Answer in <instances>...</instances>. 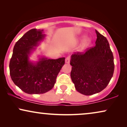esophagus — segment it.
<instances>
[{
    "label": "esophagus",
    "mask_w": 127,
    "mask_h": 127,
    "mask_svg": "<svg viewBox=\"0 0 127 127\" xmlns=\"http://www.w3.org/2000/svg\"><path fill=\"white\" fill-rule=\"evenodd\" d=\"M70 58L69 57H67L65 59V63L66 64H69V62H70Z\"/></svg>",
    "instance_id": "1"
}]
</instances>
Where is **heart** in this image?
Returning a JSON list of instances; mask_svg holds the SVG:
<instances>
[{
  "mask_svg": "<svg viewBox=\"0 0 127 127\" xmlns=\"http://www.w3.org/2000/svg\"><path fill=\"white\" fill-rule=\"evenodd\" d=\"M91 43V39H89V38H86V39H84V41H83V47L85 48L88 46H89V44Z\"/></svg>",
  "mask_w": 127,
  "mask_h": 127,
  "instance_id": "1",
  "label": "heart"
}]
</instances>
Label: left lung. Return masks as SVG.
<instances>
[{
	"label": "left lung",
	"mask_w": 127,
	"mask_h": 127,
	"mask_svg": "<svg viewBox=\"0 0 127 127\" xmlns=\"http://www.w3.org/2000/svg\"><path fill=\"white\" fill-rule=\"evenodd\" d=\"M95 46L72 55L70 77L76 90L85 95L98 93L106 87L113 77V53L106 38L95 30Z\"/></svg>",
	"instance_id": "8db88e82"
}]
</instances>
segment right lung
Returning <instances> with one entry per match:
<instances>
[{
    "instance_id": "1",
    "label": "right lung",
    "mask_w": 127,
    "mask_h": 127,
    "mask_svg": "<svg viewBox=\"0 0 127 127\" xmlns=\"http://www.w3.org/2000/svg\"><path fill=\"white\" fill-rule=\"evenodd\" d=\"M43 29H32L24 34L15 43L10 60V74L14 83L29 94H40L51 90L65 58L50 60L45 57L36 63L29 60L34 47L43 40Z\"/></svg>"
}]
</instances>
